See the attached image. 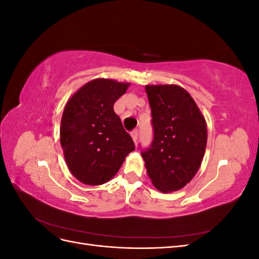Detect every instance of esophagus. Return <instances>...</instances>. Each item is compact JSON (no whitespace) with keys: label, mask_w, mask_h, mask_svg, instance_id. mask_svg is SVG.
Here are the masks:
<instances>
[{"label":"esophagus","mask_w":259,"mask_h":259,"mask_svg":"<svg viewBox=\"0 0 259 259\" xmlns=\"http://www.w3.org/2000/svg\"><path fill=\"white\" fill-rule=\"evenodd\" d=\"M131 136H132L133 140H134V143L136 144L137 143V139H138V132L137 131H133L131 133Z\"/></svg>","instance_id":"1"}]
</instances>
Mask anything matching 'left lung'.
<instances>
[{"label":"left lung","instance_id":"obj_1","mask_svg":"<svg viewBox=\"0 0 259 259\" xmlns=\"http://www.w3.org/2000/svg\"><path fill=\"white\" fill-rule=\"evenodd\" d=\"M154 136L142 153L152 185L163 193L180 190L197 174L205 153L204 115L182 86L146 85Z\"/></svg>","mask_w":259,"mask_h":259}]
</instances>
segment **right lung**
<instances>
[{
  "mask_svg": "<svg viewBox=\"0 0 259 259\" xmlns=\"http://www.w3.org/2000/svg\"><path fill=\"white\" fill-rule=\"evenodd\" d=\"M130 85L99 77L84 84L67 101L60 122V145L69 170L85 185L109 182L135 150L113 110Z\"/></svg>",
  "mask_w": 259,
  "mask_h": 259,
  "instance_id": "obj_1",
  "label": "right lung"
}]
</instances>
